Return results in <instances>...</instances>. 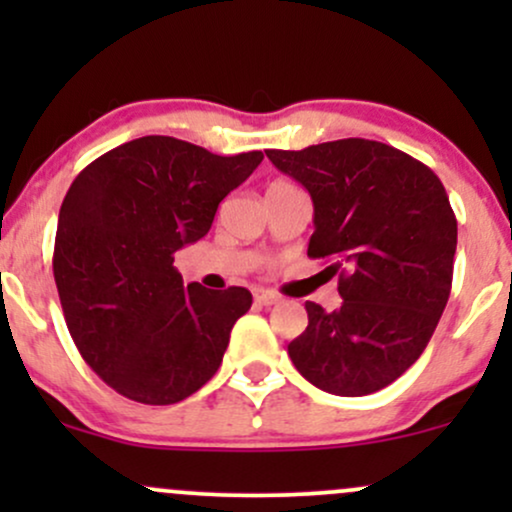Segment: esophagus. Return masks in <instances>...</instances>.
Returning <instances> with one entry per match:
<instances>
[{
    "label": "esophagus",
    "mask_w": 512,
    "mask_h": 512,
    "mask_svg": "<svg viewBox=\"0 0 512 512\" xmlns=\"http://www.w3.org/2000/svg\"><path fill=\"white\" fill-rule=\"evenodd\" d=\"M255 303H260V305H274V303H279V296H276L274 291L257 289V291H255Z\"/></svg>",
    "instance_id": "obj_1"
}]
</instances>
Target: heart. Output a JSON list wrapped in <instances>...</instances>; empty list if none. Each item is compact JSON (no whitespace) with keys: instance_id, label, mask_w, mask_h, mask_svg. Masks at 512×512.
<instances>
[{"instance_id":"heart-1","label":"heart","mask_w":512,"mask_h":512,"mask_svg":"<svg viewBox=\"0 0 512 512\" xmlns=\"http://www.w3.org/2000/svg\"><path fill=\"white\" fill-rule=\"evenodd\" d=\"M274 185H279V182H274Z\"/></svg>"}]
</instances>
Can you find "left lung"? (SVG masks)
Listing matches in <instances>:
<instances>
[{"mask_svg": "<svg viewBox=\"0 0 512 512\" xmlns=\"http://www.w3.org/2000/svg\"><path fill=\"white\" fill-rule=\"evenodd\" d=\"M313 199L308 257L332 260L342 305L305 303L308 327L289 356L308 383L363 397L424 354L450 298L457 219L431 168L370 139L264 151Z\"/></svg>", "mask_w": 512, "mask_h": 512, "instance_id": "left-lung-1", "label": "left lung"}]
</instances>
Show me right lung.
I'll return each mask as SVG.
<instances>
[{"label":"right lung","mask_w":512,"mask_h":512,"mask_svg":"<svg viewBox=\"0 0 512 512\" xmlns=\"http://www.w3.org/2000/svg\"><path fill=\"white\" fill-rule=\"evenodd\" d=\"M262 158L142 137L76 175L57 221L52 272L76 349L122 397L175 404L219 370L252 293L185 286L175 252L207 236L221 199Z\"/></svg>","instance_id":"add662e5"}]
</instances>
